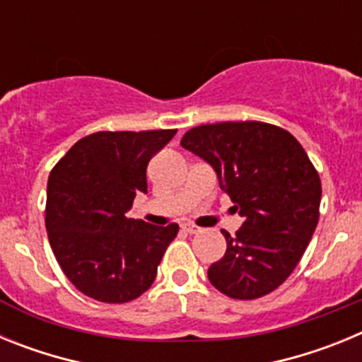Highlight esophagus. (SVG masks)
Instances as JSON below:
<instances>
[{
  "label": "esophagus",
  "instance_id": "esophagus-1",
  "mask_svg": "<svg viewBox=\"0 0 362 362\" xmlns=\"http://www.w3.org/2000/svg\"><path fill=\"white\" fill-rule=\"evenodd\" d=\"M183 230H185V232H188V233H199L201 232L199 226H196L194 223H185Z\"/></svg>",
  "mask_w": 362,
  "mask_h": 362
}]
</instances>
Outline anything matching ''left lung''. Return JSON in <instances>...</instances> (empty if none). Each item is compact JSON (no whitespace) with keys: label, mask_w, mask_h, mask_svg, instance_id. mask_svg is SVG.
I'll return each instance as SVG.
<instances>
[{"label":"left lung","mask_w":362,"mask_h":362,"mask_svg":"<svg viewBox=\"0 0 362 362\" xmlns=\"http://www.w3.org/2000/svg\"><path fill=\"white\" fill-rule=\"evenodd\" d=\"M181 146L210 163L243 217L226 252L209 268L210 283L232 299L274 292L297 267L319 221L321 179L296 137L261 121L190 129Z\"/></svg>","instance_id":"left-lung-1"}]
</instances>
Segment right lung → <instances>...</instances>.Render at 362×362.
<instances>
[{
	"mask_svg": "<svg viewBox=\"0 0 362 362\" xmlns=\"http://www.w3.org/2000/svg\"><path fill=\"white\" fill-rule=\"evenodd\" d=\"M177 130L95 132L54 166L45 225L57 263L81 293L129 303L152 286L179 226L129 219L137 192L146 194V165Z\"/></svg>",
	"mask_w": 362,
	"mask_h": 362,
	"instance_id": "1",
	"label": "right lung"
}]
</instances>
